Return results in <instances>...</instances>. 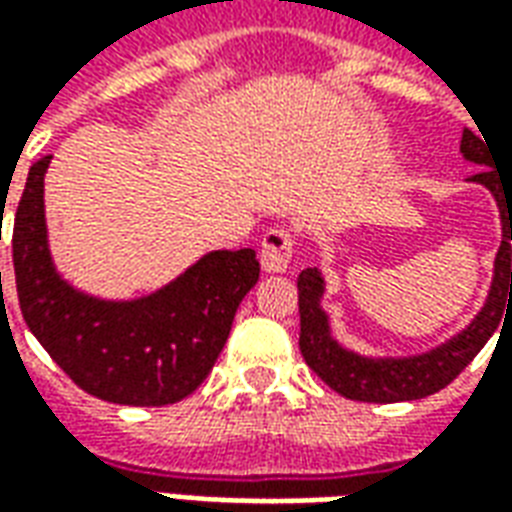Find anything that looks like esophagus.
Returning <instances> with one entry per match:
<instances>
[{"label":"esophagus","mask_w":512,"mask_h":512,"mask_svg":"<svg viewBox=\"0 0 512 512\" xmlns=\"http://www.w3.org/2000/svg\"><path fill=\"white\" fill-rule=\"evenodd\" d=\"M293 246H296V235L290 227H271L260 241V266L268 274H279L290 266L293 260Z\"/></svg>","instance_id":"1"}]
</instances>
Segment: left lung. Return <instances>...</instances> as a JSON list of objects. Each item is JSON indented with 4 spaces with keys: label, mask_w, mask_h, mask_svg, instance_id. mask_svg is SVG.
Returning <instances> with one entry per match:
<instances>
[{
    "label": "left lung",
    "mask_w": 512,
    "mask_h": 512,
    "mask_svg": "<svg viewBox=\"0 0 512 512\" xmlns=\"http://www.w3.org/2000/svg\"><path fill=\"white\" fill-rule=\"evenodd\" d=\"M461 153L472 164L491 167L488 142L474 136L469 128L463 131ZM469 180L483 183L494 194L502 216V246L496 252L494 282L488 301L461 334H455L428 354L406 356V359H367L354 351H345L334 343L329 332V318L321 310L323 277L318 268H304L299 274V315L301 334L299 348L312 373L329 384L337 395L362 403H400L419 400L461 376V370L483 351L494 329L502 323V312L512 304V180L502 178L496 169H483Z\"/></svg>",
    "instance_id": "1"
}]
</instances>
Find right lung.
Returning a JSON list of instances; mask_svg holds the SVG:
<instances>
[{"label":"right lung","instance_id":"1","mask_svg":"<svg viewBox=\"0 0 512 512\" xmlns=\"http://www.w3.org/2000/svg\"><path fill=\"white\" fill-rule=\"evenodd\" d=\"M49 161L43 156L29 167L13 219L16 290L29 332L87 395L120 406L189 397L216 365L235 310L260 277L255 249L211 252L145 299L84 296L51 263L43 216Z\"/></svg>","mask_w":512,"mask_h":512}]
</instances>
